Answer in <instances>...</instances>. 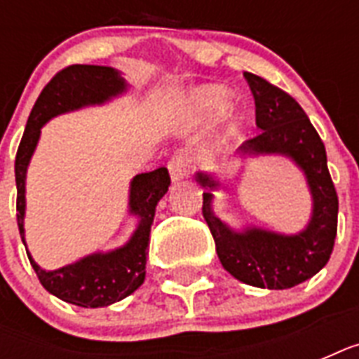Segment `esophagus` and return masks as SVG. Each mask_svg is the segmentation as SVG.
Segmentation results:
<instances>
[{
  "label": "esophagus",
  "instance_id": "obj_1",
  "mask_svg": "<svg viewBox=\"0 0 359 359\" xmlns=\"http://www.w3.org/2000/svg\"><path fill=\"white\" fill-rule=\"evenodd\" d=\"M168 169H169V175H171V179L173 180L184 179V177H188V173H190L188 160H186L182 154H175V156H171V160L168 162Z\"/></svg>",
  "mask_w": 359,
  "mask_h": 359
}]
</instances>
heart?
<instances>
[{
    "label": "heart",
    "mask_w": 359,
    "mask_h": 359,
    "mask_svg": "<svg viewBox=\"0 0 359 359\" xmlns=\"http://www.w3.org/2000/svg\"><path fill=\"white\" fill-rule=\"evenodd\" d=\"M225 102V93L222 89H205L199 95V104L207 109H218Z\"/></svg>",
    "instance_id": "heart-1"
}]
</instances>
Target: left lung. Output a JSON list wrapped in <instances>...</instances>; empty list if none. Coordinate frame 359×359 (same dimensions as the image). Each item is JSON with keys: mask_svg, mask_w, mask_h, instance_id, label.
<instances>
[{"mask_svg": "<svg viewBox=\"0 0 359 359\" xmlns=\"http://www.w3.org/2000/svg\"><path fill=\"white\" fill-rule=\"evenodd\" d=\"M255 100V123L261 132L238 149L240 154H283L306 173L313 196V216L306 231L285 236L272 231L235 233L210 208V190L218 182L197 173L203 194V218L216 242V253L238 281L261 289H290L320 272L334 251L339 199L330 177L326 149L302 106L261 76L244 72Z\"/></svg>", "mask_w": 359, "mask_h": 359, "instance_id": "obj_1", "label": "left lung"}]
</instances>
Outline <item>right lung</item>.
I'll list each match as a JSON object with an SVG mask.
<instances>
[{"label": "right lung", "instance_id": "right-lung-1", "mask_svg": "<svg viewBox=\"0 0 359 359\" xmlns=\"http://www.w3.org/2000/svg\"><path fill=\"white\" fill-rule=\"evenodd\" d=\"M126 83L117 70L98 65H70L59 70L36 98L14 160L16 175V222L24 240L25 171L41 135V126L55 115L89 104H102L119 95ZM171 179L165 168L135 175L130 184V210L140 218L134 236L123 248L109 253H95L81 261L46 272L31 255L29 262L42 287L63 302L80 307H104L130 296L145 281L149 235L158 201L165 196ZM27 251V250H25Z\"/></svg>", "mask_w": 359, "mask_h": 359}]
</instances>
